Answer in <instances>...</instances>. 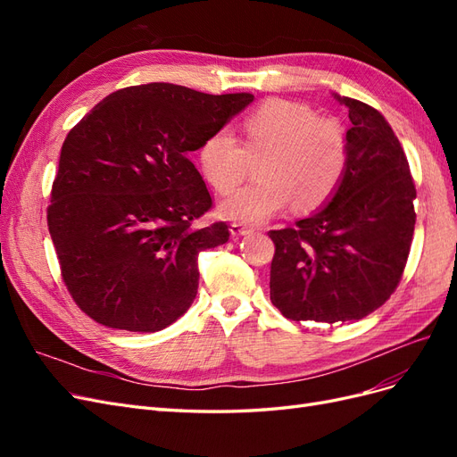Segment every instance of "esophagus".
<instances>
[{
	"mask_svg": "<svg viewBox=\"0 0 457 457\" xmlns=\"http://www.w3.org/2000/svg\"><path fill=\"white\" fill-rule=\"evenodd\" d=\"M252 232H253V228L245 227L242 223H232L230 225V234H232V237H245V234H252Z\"/></svg>",
	"mask_w": 457,
	"mask_h": 457,
	"instance_id": "1",
	"label": "esophagus"
}]
</instances>
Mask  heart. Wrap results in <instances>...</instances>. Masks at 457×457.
I'll return each instance as SVG.
<instances>
[{
    "instance_id": "b5f03b06",
    "label": "heart",
    "mask_w": 457,
    "mask_h": 457,
    "mask_svg": "<svg viewBox=\"0 0 457 457\" xmlns=\"http://www.w3.org/2000/svg\"><path fill=\"white\" fill-rule=\"evenodd\" d=\"M257 163V181L220 202V213L242 225H257L289 204L299 212L322 205L347 171L349 137L334 118L316 116L303 103L270 99L242 120V143L230 128L205 137L198 150L204 177L219 192H230Z\"/></svg>"
}]
</instances>
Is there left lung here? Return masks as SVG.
<instances>
[{
  "label": "left lung",
  "instance_id": "8db88e82",
  "mask_svg": "<svg viewBox=\"0 0 457 457\" xmlns=\"http://www.w3.org/2000/svg\"><path fill=\"white\" fill-rule=\"evenodd\" d=\"M349 163L334 198L294 227L270 230V301L289 320H361L391 297L408 261L416 185L381 112L351 96Z\"/></svg>",
  "mask_w": 457,
  "mask_h": 457
}]
</instances>
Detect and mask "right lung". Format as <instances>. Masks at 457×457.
<instances>
[{"label": "right lung", "instance_id": "1", "mask_svg": "<svg viewBox=\"0 0 457 457\" xmlns=\"http://www.w3.org/2000/svg\"><path fill=\"white\" fill-rule=\"evenodd\" d=\"M253 101L146 84L108 95L66 135L51 188L47 227L62 280L95 322L160 331L198 292V253L225 244L188 160L212 131Z\"/></svg>", "mask_w": 457, "mask_h": 457}]
</instances>
